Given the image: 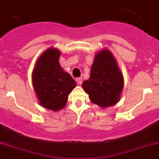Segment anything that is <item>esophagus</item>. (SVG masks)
Listing matches in <instances>:
<instances>
[{
  "mask_svg": "<svg viewBox=\"0 0 159 159\" xmlns=\"http://www.w3.org/2000/svg\"><path fill=\"white\" fill-rule=\"evenodd\" d=\"M82 80L83 79L81 78V77H79V78H77L76 79L77 84H82Z\"/></svg>",
  "mask_w": 159,
  "mask_h": 159,
  "instance_id": "34e87169",
  "label": "esophagus"
}]
</instances>
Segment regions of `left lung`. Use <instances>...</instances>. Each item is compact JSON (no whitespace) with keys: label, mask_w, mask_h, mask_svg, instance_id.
I'll list each match as a JSON object with an SVG mask.
<instances>
[{"label":"left lung","mask_w":159,"mask_h":159,"mask_svg":"<svg viewBox=\"0 0 159 159\" xmlns=\"http://www.w3.org/2000/svg\"><path fill=\"white\" fill-rule=\"evenodd\" d=\"M82 86L92 102L101 107L106 108L119 102L124 78L110 51L102 50L96 55L90 78L84 81Z\"/></svg>","instance_id":"obj_1"}]
</instances>
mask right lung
<instances>
[{"label":"right lung","mask_w":159,"mask_h":159,"mask_svg":"<svg viewBox=\"0 0 159 159\" xmlns=\"http://www.w3.org/2000/svg\"><path fill=\"white\" fill-rule=\"evenodd\" d=\"M60 51L50 48L39 57L32 72V84L40 104L51 111L66 106L68 94L76 86L70 75L59 64Z\"/></svg>","instance_id":"1"}]
</instances>
